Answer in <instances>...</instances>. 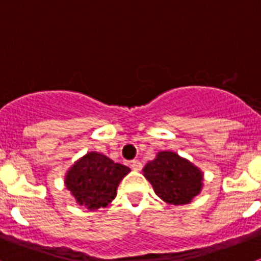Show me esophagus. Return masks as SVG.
<instances>
[{"label": "esophagus", "instance_id": "1", "mask_svg": "<svg viewBox=\"0 0 261 261\" xmlns=\"http://www.w3.org/2000/svg\"><path fill=\"white\" fill-rule=\"evenodd\" d=\"M130 167L133 168V170H135V171H140V170H141L142 168V163L140 162V161H132V162H130Z\"/></svg>", "mask_w": 261, "mask_h": 261}]
</instances>
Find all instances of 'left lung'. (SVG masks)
I'll return each instance as SVG.
<instances>
[{
    "mask_svg": "<svg viewBox=\"0 0 261 261\" xmlns=\"http://www.w3.org/2000/svg\"><path fill=\"white\" fill-rule=\"evenodd\" d=\"M142 171L156 196L168 204H188L201 192V170L174 151H159Z\"/></svg>",
    "mask_w": 261,
    "mask_h": 261,
    "instance_id": "1",
    "label": "left lung"
}]
</instances>
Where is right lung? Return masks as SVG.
<instances>
[{
    "instance_id": "obj_1",
    "label": "right lung",
    "mask_w": 261,
    "mask_h": 261,
    "mask_svg": "<svg viewBox=\"0 0 261 261\" xmlns=\"http://www.w3.org/2000/svg\"><path fill=\"white\" fill-rule=\"evenodd\" d=\"M130 168L96 151L78 159L65 175V186L75 201L89 211L106 208L116 197L117 187Z\"/></svg>"
}]
</instances>
